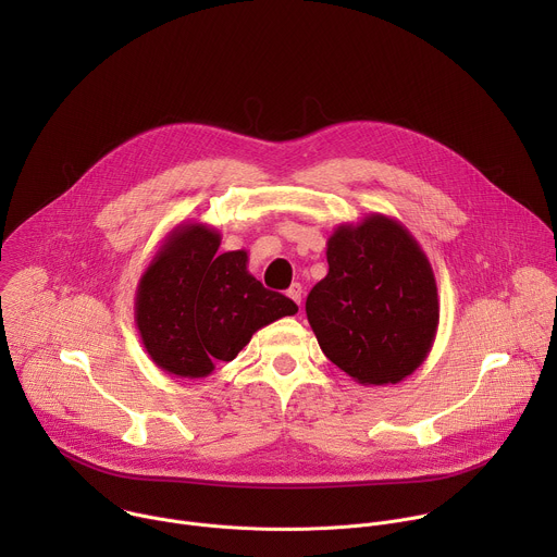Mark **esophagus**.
<instances>
[{"instance_id": "esophagus-1", "label": "esophagus", "mask_w": 557, "mask_h": 557, "mask_svg": "<svg viewBox=\"0 0 557 557\" xmlns=\"http://www.w3.org/2000/svg\"><path fill=\"white\" fill-rule=\"evenodd\" d=\"M286 293H288V297H290L297 306L301 304V297H304V288H301V284H297V282H295V284H290V288H288Z\"/></svg>"}]
</instances>
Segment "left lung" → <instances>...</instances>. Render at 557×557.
<instances>
[{
  "instance_id": "1",
  "label": "left lung",
  "mask_w": 557,
  "mask_h": 557,
  "mask_svg": "<svg viewBox=\"0 0 557 557\" xmlns=\"http://www.w3.org/2000/svg\"><path fill=\"white\" fill-rule=\"evenodd\" d=\"M329 275L306 299L324 355L361 385L410 376L438 331V290L417 237L383 213L339 224L326 243Z\"/></svg>"
}]
</instances>
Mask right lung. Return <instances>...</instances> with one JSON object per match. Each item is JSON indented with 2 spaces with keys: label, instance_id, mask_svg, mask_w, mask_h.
Instances as JSON below:
<instances>
[{
  "label": "right lung",
  "instance_id": "1",
  "mask_svg": "<svg viewBox=\"0 0 557 557\" xmlns=\"http://www.w3.org/2000/svg\"><path fill=\"white\" fill-rule=\"evenodd\" d=\"M222 235L183 222L158 247L138 280L134 320L149 359L168 374L202 379L231 361L260 329L297 312L293 299L267 290L249 253H220Z\"/></svg>",
  "mask_w": 557,
  "mask_h": 557
}]
</instances>
